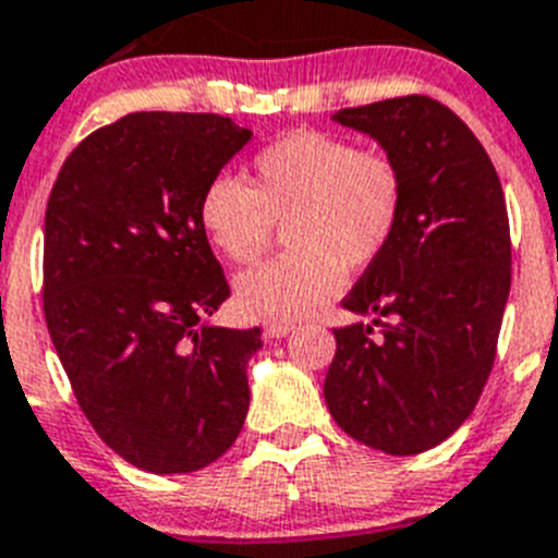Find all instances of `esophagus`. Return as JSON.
Instances as JSON below:
<instances>
[{
	"mask_svg": "<svg viewBox=\"0 0 558 558\" xmlns=\"http://www.w3.org/2000/svg\"><path fill=\"white\" fill-rule=\"evenodd\" d=\"M292 331H294V323H283V319H269V323H266V337L283 339L286 333H292Z\"/></svg>",
	"mask_w": 558,
	"mask_h": 558,
	"instance_id": "1",
	"label": "esophagus"
}]
</instances>
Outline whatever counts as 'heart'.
<instances>
[{
    "label": "heart",
    "mask_w": 558,
    "mask_h": 558,
    "mask_svg": "<svg viewBox=\"0 0 558 558\" xmlns=\"http://www.w3.org/2000/svg\"><path fill=\"white\" fill-rule=\"evenodd\" d=\"M404 198V173L390 154L333 134L292 132L255 157L252 187L230 173L210 179L198 221L239 266L255 264L286 225L292 250L241 275L235 298L250 317L289 323L331 303L345 272H365L385 255Z\"/></svg>",
    "instance_id": "obj_1"
}]
</instances>
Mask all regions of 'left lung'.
<instances>
[{
  "label": "left lung",
  "mask_w": 558,
  "mask_h": 558,
  "mask_svg": "<svg viewBox=\"0 0 558 558\" xmlns=\"http://www.w3.org/2000/svg\"><path fill=\"white\" fill-rule=\"evenodd\" d=\"M404 173L393 244L342 306L373 326L333 328L326 404L353 440L387 454L438 447L472 415L497 356L511 289L500 177L463 120L426 95L342 109Z\"/></svg>",
  "instance_id": "left-lung-1"
}]
</instances>
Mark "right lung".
I'll return each instance as SVG.
<instances>
[{
	"mask_svg": "<svg viewBox=\"0 0 558 558\" xmlns=\"http://www.w3.org/2000/svg\"><path fill=\"white\" fill-rule=\"evenodd\" d=\"M250 129L134 111L75 145L45 216V319L77 407L106 447L154 474L235 444L260 328L205 319L230 298L198 221L207 182Z\"/></svg>",
	"mask_w": 558,
	"mask_h": 558,
	"instance_id": "right-lung-1",
	"label": "right lung"
}]
</instances>
